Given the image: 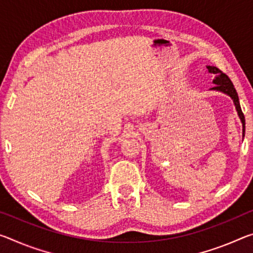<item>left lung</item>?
I'll use <instances>...</instances> for the list:
<instances>
[{
	"label": "left lung",
	"mask_w": 253,
	"mask_h": 253,
	"mask_svg": "<svg viewBox=\"0 0 253 253\" xmlns=\"http://www.w3.org/2000/svg\"><path fill=\"white\" fill-rule=\"evenodd\" d=\"M207 69L210 74H213L214 76H215L213 79V84L215 85H214L213 88L210 89V90H215V91H220L222 93H225V95H228L231 99L233 100V104L235 106V110H237L238 116L240 118V121H241V123H242V136L245 137L246 119H245V115H243L242 110H241V106H240L238 93H237V90H235L233 84L231 83L229 77L225 74H223L221 70L217 69L216 67L207 66Z\"/></svg>",
	"instance_id": "8db88e82"
}]
</instances>
